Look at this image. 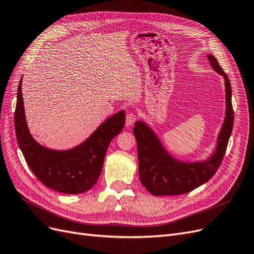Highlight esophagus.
<instances>
[{
  "label": "esophagus",
  "mask_w": 254,
  "mask_h": 254,
  "mask_svg": "<svg viewBox=\"0 0 254 254\" xmlns=\"http://www.w3.org/2000/svg\"><path fill=\"white\" fill-rule=\"evenodd\" d=\"M136 119H137L136 114H134V113H127V118H126V126L127 127H130L131 125H134Z\"/></svg>",
  "instance_id": "obj_1"
}]
</instances>
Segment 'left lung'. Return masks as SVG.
I'll return each mask as SVG.
<instances>
[{
    "instance_id": "8db88e82",
    "label": "left lung",
    "mask_w": 254,
    "mask_h": 254,
    "mask_svg": "<svg viewBox=\"0 0 254 254\" xmlns=\"http://www.w3.org/2000/svg\"><path fill=\"white\" fill-rule=\"evenodd\" d=\"M207 59L213 69L224 78L226 110L215 150L206 160L185 162L175 159L144 121L138 120L133 128L137 141L140 182L154 196L191 192L211 180L223 160L234 126L231 86L227 74L213 55H207Z\"/></svg>"
}]
</instances>
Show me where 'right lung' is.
Masks as SVG:
<instances>
[{
  "label": "right lung",
  "mask_w": 254,
  "mask_h": 254,
  "mask_svg": "<svg viewBox=\"0 0 254 254\" xmlns=\"http://www.w3.org/2000/svg\"><path fill=\"white\" fill-rule=\"evenodd\" d=\"M20 79L14 112L16 140L28 166L48 188L65 194H80L96 184L110 142L123 130L125 110L107 118L80 145L56 150L45 147L32 137L27 126Z\"/></svg>",
  "instance_id": "obj_1"
}]
</instances>
